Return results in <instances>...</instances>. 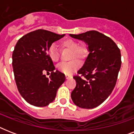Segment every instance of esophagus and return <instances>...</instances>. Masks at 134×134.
I'll return each instance as SVG.
<instances>
[{"instance_id":"1","label":"esophagus","mask_w":134,"mask_h":134,"mask_svg":"<svg viewBox=\"0 0 134 134\" xmlns=\"http://www.w3.org/2000/svg\"><path fill=\"white\" fill-rule=\"evenodd\" d=\"M65 77H66V79H69V78L71 77V76L67 75V74H66V75H65Z\"/></svg>"}]
</instances>
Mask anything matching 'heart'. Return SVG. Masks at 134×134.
<instances>
[{
	"mask_svg": "<svg viewBox=\"0 0 134 134\" xmlns=\"http://www.w3.org/2000/svg\"><path fill=\"white\" fill-rule=\"evenodd\" d=\"M60 47L63 49H67L71 51V55L69 60L71 61L69 63H60L58 66V69L63 73L67 75H70L77 70L79 67V61H83L87 56L88 50L87 46L84 44H79L76 41L71 40V39H67L61 42ZM48 55L49 58L53 61L56 63L59 60L60 54L55 44H51L48 49ZM74 59H76L74 60Z\"/></svg>",
	"mask_w": 134,
	"mask_h": 134,
	"instance_id": "heart-1",
	"label": "heart"
}]
</instances>
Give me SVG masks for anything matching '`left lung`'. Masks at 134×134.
I'll return each mask as SVG.
<instances>
[{
	"mask_svg": "<svg viewBox=\"0 0 134 134\" xmlns=\"http://www.w3.org/2000/svg\"><path fill=\"white\" fill-rule=\"evenodd\" d=\"M70 36L84 41L90 52L79 75L74 76L76 86L71 92V99L80 108H95L115 86L122 63L120 50L110 37L96 30Z\"/></svg>",
	"mask_w": 134,
	"mask_h": 134,
	"instance_id": "1",
	"label": "left lung"
}]
</instances>
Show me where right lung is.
Returning <instances> with one entry per match:
<instances>
[{
	"label": "right lung",
	"instance_id": "add662e5",
	"mask_svg": "<svg viewBox=\"0 0 134 134\" xmlns=\"http://www.w3.org/2000/svg\"><path fill=\"white\" fill-rule=\"evenodd\" d=\"M65 35L39 29L22 37L14 47L12 67L16 84L22 97L32 106L42 107L51 103L65 82V74L54 71L47 53L49 46ZM45 72H51L49 79Z\"/></svg>",
	"mask_w": 134,
	"mask_h": 134
}]
</instances>
